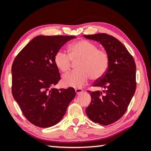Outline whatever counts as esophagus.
Wrapping results in <instances>:
<instances>
[{"label": "esophagus", "instance_id": "1", "mask_svg": "<svg viewBox=\"0 0 151 151\" xmlns=\"http://www.w3.org/2000/svg\"><path fill=\"white\" fill-rule=\"evenodd\" d=\"M75 91H76V94H77V95L80 94V93H81L83 92V90H82V88H76Z\"/></svg>", "mask_w": 151, "mask_h": 151}]
</instances>
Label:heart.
Listing matches in <instances>:
<instances>
[{
  "label": "heart",
  "instance_id": "heart-1",
  "mask_svg": "<svg viewBox=\"0 0 151 151\" xmlns=\"http://www.w3.org/2000/svg\"><path fill=\"white\" fill-rule=\"evenodd\" d=\"M54 63L63 73L71 68L73 62H78V70L66 74L63 78L64 85L79 88L88 82L90 77L96 80L106 74L109 66V55L104 49L91 41L80 40L72 43L69 47V54L58 50L54 55Z\"/></svg>",
  "mask_w": 151,
  "mask_h": 151
}]
</instances>
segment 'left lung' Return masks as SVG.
Wrapping results in <instances>:
<instances>
[{"label": "left lung", "instance_id": "left-lung-1", "mask_svg": "<svg viewBox=\"0 0 151 151\" xmlns=\"http://www.w3.org/2000/svg\"><path fill=\"white\" fill-rule=\"evenodd\" d=\"M84 36L100 42L110 59L106 74L93 84L104 91H88L91 102L86 109V113L94 122L111 124L123 116L135 92V60L124 45L111 35L96 34Z\"/></svg>", "mask_w": 151, "mask_h": 151}]
</instances>
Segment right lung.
<instances>
[{
    "label": "right lung",
    "mask_w": 151,
    "mask_h": 151,
    "mask_svg": "<svg viewBox=\"0 0 151 151\" xmlns=\"http://www.w3.org/2000/svg\"><path fill=\"white\" fill-rule=\"evenodd\" d=\"M74 36H38L16 55L12 67V92L26 119L47 128L56 124L75 98V89L53 88L60 80L54 63L58 51Z\"/></svg>",
    "instance_id": "obj_1"
}]
</instances>
